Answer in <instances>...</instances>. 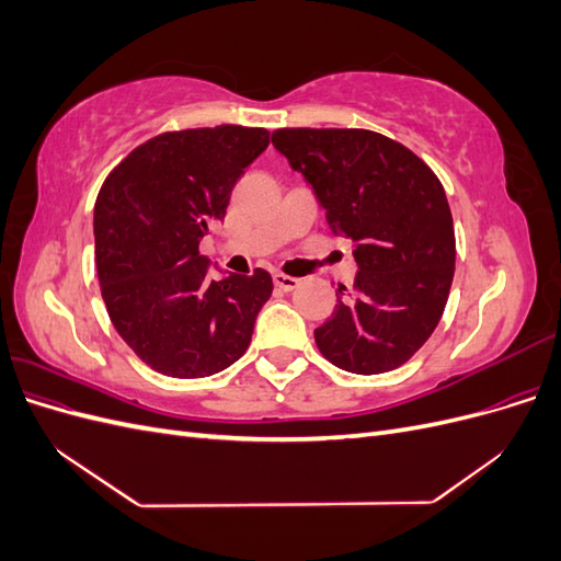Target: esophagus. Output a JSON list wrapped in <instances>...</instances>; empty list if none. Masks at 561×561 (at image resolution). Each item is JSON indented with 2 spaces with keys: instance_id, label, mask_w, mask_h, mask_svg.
<instances>
[{
  "instance_id": "1",
  "label": "esophagus",
  "mask_w": 561,
  "mask_h": 561,
  "mask_svg": "<svg viewBox=\"0 0 561 561\" xmlns=\"http://www.w3.org/2000/svg\"><path fill=\"white\" fill-rule=\"evenodd\" d=\"M274 285L280 287V290H285V293H290L299 285V280L293 276H285V274H274Z\"/></svg>"
}]
</instances>
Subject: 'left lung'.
<instances>
[{"label": "left lung", "instance_id": "8db88e82", "mask_svg": "<svg viewBox=\"0 0 561 561\" xmlns=\"http://www.w3.org/2000/svg\"><path fill=\"white\" fill-rule=\"evenodd\" d=\"M271 142L311 184L334 236L351 239L353 290L339 285L316 344L339 369L404 365L443 318L456 241L445 186L414 151L365 128H278Z\"/></svg>", "mask_w": 561, "mask_h": 561}]
</instances>
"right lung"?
<instances>
[{"label": "right lung", "mask_w": 561, "mask_h": 561, "mask_svg": "<svg viewBox=\"0 0 561 561\" xmlns=\"http://www.w3.org/2000/svg\"><path fill=\"white\" fill-rule=\"evenodd\" d=\"M266 147L264 128L161 133L100 186L93 210L100 293L124 342L165 377L217 375L250 346L274 280L264 268L210 280L198 243L225 219L233 184Z\"/></svg>", "instance_id": "add662e5"}]
</instances>
